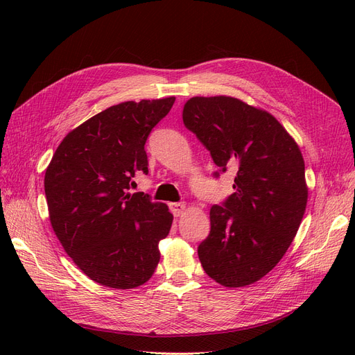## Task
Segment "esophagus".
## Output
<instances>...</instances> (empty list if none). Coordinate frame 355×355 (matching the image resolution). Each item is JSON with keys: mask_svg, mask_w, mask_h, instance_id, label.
<instances>
[{"mask_svg": "<svg viewBox=\"0 0 355 355\" xmlns=\"http://www.w3.org/2000/svg\"><path fill=\"white\" fill-rule=\"evenodd\" d=\"M170 210H171V213L175 217H180L184 213V210H185V204L184 202H171L170 204Z\"/></svg>", "mask_w": 355, "mask_h": 355, "instance_id": "obj_1", "label": "esophagus"}]
</instances>
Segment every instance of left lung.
<instances>
[{
    "label": "left lung",
    "mask_w": 355,
    "mask_h": 355,
    "mask_svg": "<svg viewBox=\"0 0 355 355\" xmlns=\"http://www.w3.org/2000/svg\"><path fill=\"white\" fill-rule=\"evenodd\" d=\"M182 121L210 151L214 178L236 173L234 193L210 210L201 266L223 286L250 285L277 265L300 229L308 200L302 154L270 114L230 96L191 98Z\"/></svg>",
    "instance_id": "8db88e82"
}]
</instances>
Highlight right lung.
<instances>
[{"label": "right lung", "mask_w": 355, "mask_h": 355, "mask_svg": "<svg viewBox=\"0 0 355 355\" xmlns=\"http://www.w3.org/2000/svg\"><path fill=\"white\" fill-rule=\"evenodd\" d=\"M175 98L123 102L66 135L46 170L53 230L85 275L101 285L132 289L151 277L159 240L173 214L144 193L129 194L148 174L145 142Z\"/></svg>", "instance_id": "1"}]
</instances>
